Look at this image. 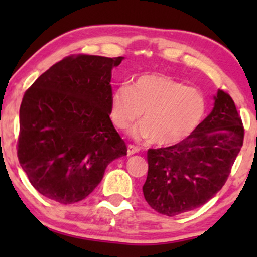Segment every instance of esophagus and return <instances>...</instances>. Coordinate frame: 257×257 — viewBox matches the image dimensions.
Here are the masks:
<instances>
[{
	"label": "esophagus",
	"instance_id": "obj_1",
	"mask_svg": "<svg viewBox=\"0 0 257 257\" xmlns=\"http://www.w3.org/2000/svg\"><path fill=\"white\" fill-rule=\"evenodd\" d=\"M139 151H140V149H139V147L134 146V145H128V149H126V155L133 156V155H135V153H138Z\"/></svg>",
	"mask_w": 257,
	"mask_h": 257
}]
</instances>
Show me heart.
<instances>
[{
	"instance_id": "heart-1",
	"label": "heart",
	"mask_w": 257,
	"mask_h": 257,
	"mask_svg": "<svg viewBox=\"0 0 257 257\" xmlns=\"http://www.w3.org/2000/svg\"><path fill=\"white\" fill-rule=\"evenodd\" d=\"M205 111V98L198 89L162 73H145L132 85L120 84L110 99L111 120L117 128L126 129L144 113L135 138L164 147L178 145L190 137Z\"/></svg>"
}]
</instances>
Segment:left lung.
I'll list each match as a JSON object with an SVG mask.
<instances>
[{
	"label": "left lung",
	"mask_w": 257,
	"mask_h": 257,
	"mask_svg": "<svg viewBox=\"0 0 257 257\" xmlns=\"http://www.w3.org/2000/svg\"><path fill=\"white\" fill-rule=\"evenodd\" d=\"M243 139L234 101L217 90L213 110L186 140L149 150V172L143 186L146 202L167 216L204 205L225 185Z\"/></svg>",
	"instance_id": "1"
}]
</instances>
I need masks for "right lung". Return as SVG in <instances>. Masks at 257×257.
<instances>
[{"label":"right lung","mask_w":257,"mask_h":257,"mask_svg":"<svg viewBox=\"0 0 257 257\" xmlns=\"http://www.w3.org/2000/svg\"><path fill=\"white\" fill-rule=\"evenodd\" d=\"M123 57H67L26 90L18 158L47 198L72 204L89 196L114 159L126 155L110 119L112 69Z\"/></svg>","instance_id":"right-lung-1"}]
</instances>
